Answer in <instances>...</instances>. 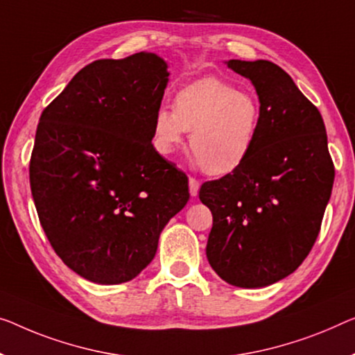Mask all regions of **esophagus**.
<instances>
[{
	"mask_svg": "<svg viewBox=\"0 0 355 355\" xmlns=\"http://www.w3.org/2000/svg\"><path fill=\"white\" fill-rule=\"evenodd\" d=\"M199 193V182L193 177H189V194L198 196Z\"/></svg>",
	"mask_w": 355,
	"mask_h": 355,
	"instance_id": "34e87169",
	"label": "esophagus"
}]
</instances>
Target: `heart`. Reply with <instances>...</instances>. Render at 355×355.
I'll list each match as a JSON object with an SVG mask.
<instances>
[{
  "instance_id": "obj_1",
  "label": "heart",
  "mask_w": 355,
  "mask_h": 355,
  "mask_svg": "<svg viewBox=\"0 0 355 355\" xmlns=\"http://www.w3.org/2000/svg\"><path fill=\"white\" fill-rule=\"evenodd\" d=\"M261 121L257 95L218 78H202L180 89L173 110L157 108L153 145L171 156L189 134V150L207 175L234 172L250 157Z\"/></svg>"
}]
</instances>
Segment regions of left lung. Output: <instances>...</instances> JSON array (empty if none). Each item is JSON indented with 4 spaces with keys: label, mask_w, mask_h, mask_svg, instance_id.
Segmentation results:
<instances>
[{
    "label": "left lung",
    "mask_w": 355,
    "mask_h": 355,
    "mask_svg": "<svg viewBox=\"0 0 355 355\" xmlns=\"http://www.w3.org/2000/svg\"><path fill=\"white\" fill-rule=\"evenodd\" d=\"M248 78L261 105L260 130L248 159L200 187L214 225L207 260L242 288L268 287L292 274L319 236L335 167L324 119L282 68L269 60H230Z\"/></svg>",
    "instance_id": "8db88e82"
}]
</instances>
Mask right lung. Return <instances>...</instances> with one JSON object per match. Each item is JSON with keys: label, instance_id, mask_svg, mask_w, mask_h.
Segmentation results:
<instances>
[{"label": "right lung", "instance_id": "1", "mask_svg": "<svg viewBox=\"0 0 355 355\" xmlns=\"http://www.w3.org/2000/svg\"><path fill=\"white\" fill-rule=\"evenodd\" d=\"M167 81V63L151 52L95 60L40 118L30 159L40 223L91 282L139 276L189 199L188 177L151 144Z\"/></svg>", "mask_w": 355, "mask_h": 355}]
</instances>
